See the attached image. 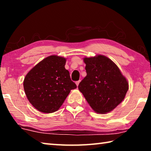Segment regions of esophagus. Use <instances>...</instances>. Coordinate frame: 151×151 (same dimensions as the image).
Wrapping results in <instances>:
<instances>
[{"label": "esophagus", "mask_w": 151, "mask_h": 151, "mask_svg": "<svg viewBox=\"0 0 151 151\" xmlns=\"http://www.w3.org/2000/svg\"><path fill=\"white\" fill-rule=\"evenodd\" d=\"M80 82H81V81H76V86H78V85H79V83H80Z\"/></svg>", "instance_id": "esophagus-1"}]
</instances>
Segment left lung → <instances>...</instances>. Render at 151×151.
Returning <instances> with one entry per match:
<instances>
[{"mask_svg": "<svg viewBox=\"0 0 151 151\" xmlns=\"http://www.w3.org/2000/svg\"><path fill=\"white\" fill-rule=\"evenodd\" d=\"M86 76L78 89L91 108L98 113H106L123 101L129 84L119 68L103 55L85 58Z\"/></svg>", "mask_w": 151, "mask_h": 151, "instance_id": "left-lung-1", "label": "left lung"}]
</instances>
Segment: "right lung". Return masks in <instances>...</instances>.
<instances>
[{"label": "right lung", "instance_id": "obj_1", "mask_svg": "<svg viewBox=\"0 0 151 151\" xmlns=\"http://www.w3.org/2000/svg\"><path fill=\"white\" fill-rule=\"evenodd\" d=\"M66 59L48 57L26 75L23 85L28 100L36 109L44 113L58 111L72 89L76 88L65 69Z\"/></svg>", "mask_w": 151, "mask_h": 151}]
</instances>
